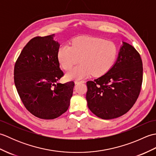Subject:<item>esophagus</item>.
<instances>
[{
	"label": "esophagus",
	"instance_id": "obj_1",
	"mask_svg": "<svg viewBox=\"0 0 156 156\" xmlns=\"http://www.w3.org/2000/svg\"><path fill=\"white\" fill-rule=\"evenodd\" d=\"M84 80H75V84H78V83H84Z\"/></svg>",
	"mask_w": 156,
	"mask_h": 156
}]
</instances>
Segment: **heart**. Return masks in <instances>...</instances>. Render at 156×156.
<instances>
[{"label":"heart","mask_w":156,"mask_h":156,"mask_svg":"<svg viewBox=\"0 0 156 156\" xmlns=\"http://www.w3.org/2000/svg\"><path fill=\"white\" fill-rule=\"evenodd\" d=\"M117 55V48L112 41L103 39L80 36L72 41L71 46L64 45L59 48L58 59L62 67L70 69L66 73L69 80H81L92 74L100 76L107 73L114 64Z\"/></svg>","instance_id":"1"}]
</instances>
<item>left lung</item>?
Segmentation results:
<instances>
[{"instance_id": "obj_1", "label": "left lung", "mask_w": 156, "mask_h": 156, "mask_svg": "<svg viewBox=\"0 0 156 156\" xmlns=\"http://www.w3.org/2000/svg\"><path fill=\"white\" fill-rule=\"evenodd\" d=\"M142 81L141 56L131 45L122 42L112 67L103 76L87 82L88 107L102 119L121 117L136 102Z\"/></svg>"}]
</instances>
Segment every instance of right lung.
Instances as JSON below:
<instances>
[{"label":"right lung","mask_w":156,"mask_h":156,"mask_svg":"<svg viewBox=\"0 0 156 156\" xmlns=\"http://www.w3.org/2000/svg\"><path fill=\"white\" fill-rule=\"evenodd\" d=\"M54 34L31 39L23 48L14 68V82L23 105L35 117L54 119L68 110L74 82L58 81L59 44Z\"/></svg>","instance_id":"1"}]
</instances>
